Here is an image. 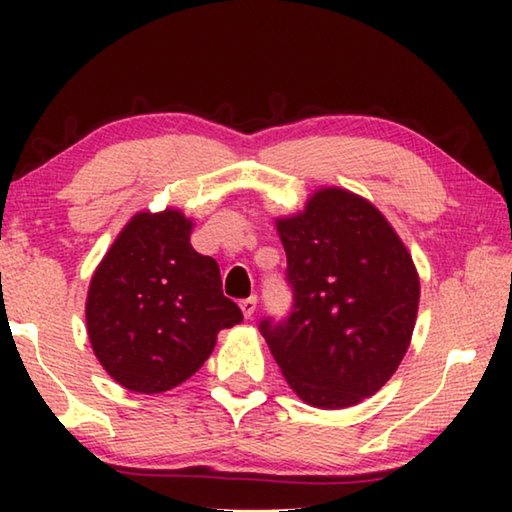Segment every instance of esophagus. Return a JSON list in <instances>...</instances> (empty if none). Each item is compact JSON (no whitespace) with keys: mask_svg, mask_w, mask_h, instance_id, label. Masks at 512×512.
I'll list each match as a JSON object with an SVG mask.
<instances>
[{"mask_svg":"<svg viewBox=\"0 0 512 512\" xmlns=\"http://www.w3.org/2000/svg\"><path fill=\"white\" fill-rule=\"evenodd\" d=\"M239 309H241V314H244V318H253L255 309H257V298L241 300V302H239Z\"/></svg>","mask_w":512,"mask_h":512,"instance_id":"34e87169","label":"esophagus"}]
</instances>
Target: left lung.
<instances>
[{"instance_id": "8db88e82", "label": "left lung", "mask_w": 512, "mask_h": 512, "mask_svg": "<svg viewBox=\"0 0 512 512\" xmlns=\"http://www.w3.org/2000/svg\"><path fill=\"white\" fill-rule=\"evenodd\" d=\"M275 228L293 311L259 329L302 402L348 409L375 395L409 350L418 268L386 216L343 187H318L302 210L277 216Z\"/></svg>"}]
</instances>
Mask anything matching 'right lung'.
Here are the masks:
<instances>
[{
	"mask_svg": "<svg viewBox=\"0 0 512 512\" xmlns=\"http://www.w3.org/2000/svg\"><path fill=\"white\" fill-rule=\"evenodd\" d=\"M194 219L178 207L131 216L94 271L85 325L94 357L119 386L155 395L210 359L241 309L221 291L219 264L196 253Z\"/></svg>",
	"mask_w": 512,
	"mask_h": 512,
	"instance_id": "obj_1",
	"label": "right lung"
}]
</instances>
